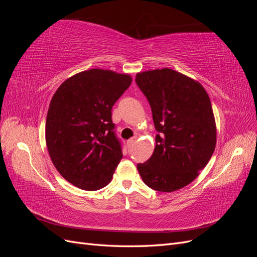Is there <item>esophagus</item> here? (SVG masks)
<instances>
[{"label": "esophagus", "mask_w": 257, "mask_h": 257, "mask_svg": "<svg viewBox=\"0 0 257 257\" xmlns=\"http://www.w3.org/2000/svg\"><path fill=\"white\" fill-rule=\"evenodd\" d=\"M136 143H137V137H133L127 142V145L130 148H133L136 145Z\"/></svg>", "instance_id": "obj_1"}]
</instances>
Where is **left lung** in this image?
<instances>
[{
    "mask_svg": "<svg viewBox=\"0 0 257 257\" xmlns=\"http://www.w3.org/2000/svg\"><path fill=\"white\" fill-rule=\"evenodd\" d=\"M136 83L158 131L153 154L137 165L138 173L155 191L180 190L199 175L215 149L211 102L198 81L170 68L138 73Z\"/></svg>",
    "mask_w": 257,
    "mask_h": 257,
    "instance_id": "8db88e82",
    "label": "left lung"
}]
</instances>
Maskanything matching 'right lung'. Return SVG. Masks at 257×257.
<instances>
[{
	"label": "right lung",
	"instance_id": "add662e5",
	"mask_svg": "<svg viewBox=\"0 0 257 257\" xmlns=\"http://www.w3.org/2000/svg\"><path fill=\"white\" fill-rule=\"evenodd\" d=\"M132 83L127 74L93 68L69 77L54 93L46 119V145L69 183L96 191L111 181L123 154L111 109Z\"/></svg>",
	"mask_w": 257,
	"mask_h": 257
}]
</instances>
